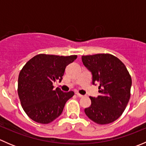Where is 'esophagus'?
Listing matches in <instances>:
<instances>
[{
	"instance_id": "1",
	"label": "esophagus",
	"mask_w": 146,
	"mask_h": 146,
	"mask_svg": "<svg viewBox=\"0 0 146 146\" xmlns=\"http://www.w3.org/2000/svg\"><path fill=\"white\" fill-rule=\"evenodd\" d=\"M76 95H77L78 97V98H83V95H80V93H78V92H76Z\"/></svg>"
}]
</instances>
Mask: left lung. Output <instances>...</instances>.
<instances>
[{"mask_svg": "<svg viewBox=\"0 0 146 146\" xmlns=\"http://www.w3.org/2000/svg\"><path fill=\"white\" fill-rule=\"evenodd\" d=\"M82 61L92 73V84L100 85V95L90 97L91 105L85 109V114L98 124L114 121L130 99L132 80L127 68L118 58L109 54L82 56Z\"/></svg>", "mask_w": 146, "mask_h": 146, "instance_id": "8db88e82", "label": "left lung"}]
</instances>
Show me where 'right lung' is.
Instances as JSON below:
<instances>
[{
    "instance_id": "obj_1",
    "label": "right lung",
    "mask_w": 146,
    "mask_h": 146,
    "mask_svg": "<svg viewBox=\"0 0 146 146\" xmlns=\"http://www.w3.org/2000/svg\"><path fill=\"white\" fill-rule=\"evenodd\" d=\"M76 58V55L41 54L23 66L19 74L17 92L22 107L31 119L46 124L61 115L65 104L74 92L54 89L53 83L61 81L66 67Z\"/></svg>"
}]
</instances>
